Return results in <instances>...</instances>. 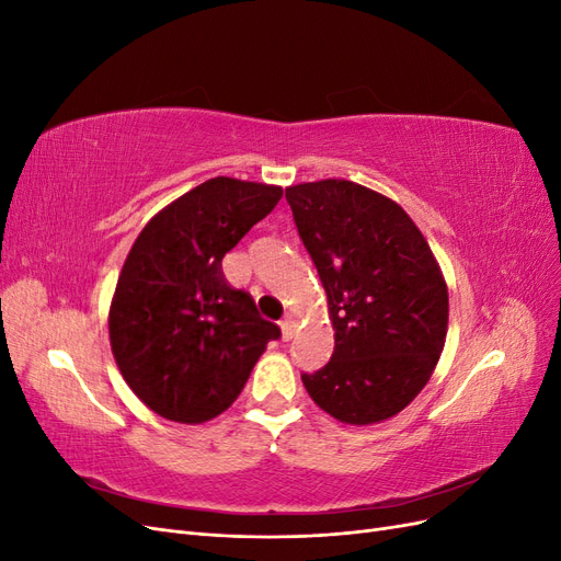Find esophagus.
Returning a JSON list of instances; mask_svg holds the SVG:
<instances>
[{
    "mask_svg": "<svg viewBox=\"0 0 561 561\" xmlns=\"http://www.w3.org/2000/svg\"><path fill=\"white\" fill-rule=\"evenodd\" d=\"M280 332H283V339L285 342H290V339L295 336V332H297V322H295V318L287 313L285 318H283V322H280Z\"/></svg>",
    "mask_w": 561,
    "mask_h": 561,
    "instance_id": "esophagus-1",
    "label": "esophagus"
}]
</instances>
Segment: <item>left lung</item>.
Instances as JSON below:
<instances>
[{
    "mask_svg": "<svg viewBox=\"0 0 561 561\" xmlns=\"http://www.w3.org/2000/svg\"><path fill=\"white\" fill-rule=\"evenodd\" d=\"M328 295L330 363L301 375L311 400L351 426L402 412L445 348L449 295L431 245L396 201L351 180L287 186Z\"/></svg>",
    "mask_w": 561,
    "mask_h": 561,
    "instance_id": "1",
    "label": "left lung"
}]
</instances>
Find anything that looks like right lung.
Listing matches in <instances>:
<instances>
[{
	"mask_svg": "<svg viewBox=\"0 0 561 561\" xmlns=\"http://www.w3.org/2000/svg\"><path fill=\"white\" fill-rule=\"evenodd\" d=\"M280 196L274 184L213 178L157 213L135 239L112 297L110 344L151 412L180 423L222 414L280 336L222 274L225 254Z\"/></svg>",
	"mask_w": 561,
	"mask_h": 561,
	"instance_id": "obj_1",
	"label": "right lung"
}]
</instances>
